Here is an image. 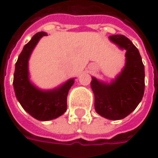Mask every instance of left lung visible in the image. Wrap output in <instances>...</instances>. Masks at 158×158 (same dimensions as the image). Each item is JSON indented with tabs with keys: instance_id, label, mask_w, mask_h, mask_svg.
<instances>
[{
	"instance_id": "obj_1",
	"label": "left lung",
	"mask_w": 158,
	"mask_h": 158,
	"mask_svg": "<svg viewBox=\"0 0 158 158\" xmlns=\"http://www.w3.org/2000/svg\"><path fill=\"white\" fill-rule=\"evenodd\" d=\"M110 41L125 50V64L121 72L106 82L92 77L90 86L95 96V109L110 120L124 118L141 102L145 90V68L138 49L122 35L109 36Z\"/></svg>"
}]
</instances>
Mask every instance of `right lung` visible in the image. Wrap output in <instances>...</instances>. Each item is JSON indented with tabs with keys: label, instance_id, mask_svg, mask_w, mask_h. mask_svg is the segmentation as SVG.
Masks as SVG:
<instances>
[{
	"label": "right lung",
	"instance_id": "1",
	"mask_svg": "<svg viewBox=\"0 0 158 158\" xmlns=\"http://www.w3.org/2000/svg\"><path fill=\"white\" fill-rule=\"evenodd\" d=\"M47 33L39 32L33 36L20 53L15 65L13 88L17 99L30 116L40 121H49L62 116L67 110V96L74 83V78L56 88L42 89L32 83L29 72V61L34 49Z\"/></svg>",
	"mask_w": 158,
	"mask_h": 158
}]
</instances>
